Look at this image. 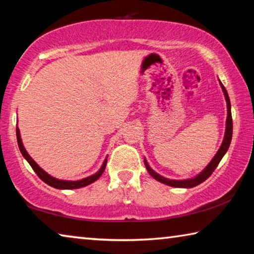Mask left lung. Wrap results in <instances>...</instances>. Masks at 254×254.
Returning <instances> with one entry per match:
<instances>
[{
  "label": "left lung",
  "instance_id": "obj_1",
  "mask_svg": "<svg viewBox=\"0 0 254 254\" xmlns=\"http://www.w3.org/2000/svg\"><path fill=\"white\" fill-rule=\"evenodd\" d=\"M221 86L223 89L224 95H225L226 99V103H227V119H226V130H225V136H224V140L222 143L221 148L218 149V152L216 153V155L214 156V159L211 160L210 163L206 166V169L203 171L198 174L196 178L193 179H188V180H170V179H166L164 177H161L160 174H157L156 172L153 171V170L149 168V165L147 164V162L144 160L145 162V166H146L148 173L155 179V180L162 182V184H165L168 186L171 187H176V188H192V187H196L198 185H200L201 182H203L205 180H207L210 176L211 173L215 171V169L217 168L219 162L223 159V156L225 155V153L227 152L228 147H230L231 140H232V134H233V120H232V114H231V101L230 98H228L227 91L225 89V86L222 84L221 82Z\"/></svg>",
  "mask_w": 254,
  "mask_h": 254
}]
</instances>
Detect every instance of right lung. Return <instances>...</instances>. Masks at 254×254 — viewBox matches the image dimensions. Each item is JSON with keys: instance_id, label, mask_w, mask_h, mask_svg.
Returning a JSON list of instances; mask_svg holds the SVG:
<instances>
[{"instance_id": "right-lung-1", "label": "right lung", "mask_w": 254, "mask_h": 254, "mask_svg": "<svg viewBox=\"0 0 254 254\" xmlns=\"http://www.w3.org/2000/svg\"><path fill=\"white\" fill-rule=\"evenodd\" d=\"M16 140H18L20 152H21V154L23 155L24 159L28 161V163L30 164L33 171L36 172L37 176H38L41 179V180L45 182V184H47L48 186L53 187V188H56V189H77V188H82V187L88 186L90 184H92V182H94L95 180H98V179L101 177V174L103 173V171H105V169H106L107 160H105V162H103L101 169H100L97 173L93 174V176L88 177L85 179H82V180H78V181L58 180V179L53 178V177L49 176V174L46 173L44 170L41 169L40 166L31 159L30 155L28 154L26 148H24L23 144H22V140H21V137H20V131L18 129V127H16Z\"/></svg>"}]
</instances>
